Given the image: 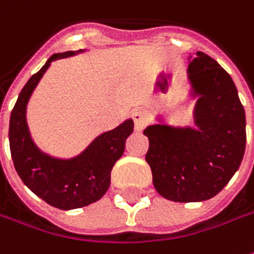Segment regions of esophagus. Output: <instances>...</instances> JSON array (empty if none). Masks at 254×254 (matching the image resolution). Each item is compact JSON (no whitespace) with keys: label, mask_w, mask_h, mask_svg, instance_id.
<instances>
[{"label":"esophagus","mask_w":254,"mask_h":254,"mask_svg":"<svg viewBox=\"0 0 254 254\" xmlns=\"http://www.w3.org/2000/svg\"><path fill=\"white\" fill-rule=\"evenodd\" d=\"M132 118H133V122H135L136 130H142V129L144 127V125H146V115L143 114V111H140V110L133 111Z\"/></svg>","instance_id":"obj_1"}]
</instances>
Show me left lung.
Segmentation results:
<instances>
[{
    "instance_id": "obj_1",
    "label": "left lung",
    "mask_w": 254,
    "mask_h": 254,
    "mask_svg": "<svg viewBox=\"0 0 254 254\" xmlns=\"http://www.w3.org/2000/svg\"><path fill=\"white\" fill-rule=\"evenodd\" d=\"M195 127L149 125L146 162L156 191L174 202L215 197L241 166L246 147V117L236 85L202 52L188 63Z\"/></svg>"
}]
</instances>
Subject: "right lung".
<instances>
[{
	"mask_svg": "<svg viewBox=\"0 0 254 254\" xmlns=\"http://www.w3.org/2000/svg\"><path fill=\"white\" fill-rule=\"evenodd\" d=\"M83 52L85 50L49 57L19 92L9 119V147L18 176L49 205L66 211L83 208L102 198L110 188L111 170L124 154L127 136L133 132V121L129 118L115 129L97 136L81 153L70 159L45 153L33 142L26 122V107L33 90L52 62Z\"/></svg>",
	"mask_w": 254,
	"mask_h": 254,
	"instance_id": "1",
	"label": "right lung"
}]
</instances>
